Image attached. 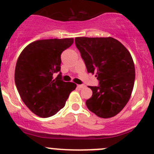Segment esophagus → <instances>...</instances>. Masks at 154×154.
<instances>
[{
    "label": "esophagus",
    "mask_w": 154,
    "mask_h": 154,
    "mask_svg": "<svg viewBox=\"0 0 154 154\" xmlns=\"http://www.w3.org/2000/svg\"><path fill=\"white\" fill-rule=\"evenodd\" d=\"M85 86H86L85 85H77V87H78L79 88H84Z\"/></svg>",
    "instance_id": "obj_1"
}]
</instances>
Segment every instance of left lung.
I'll return each mask as SVG.
<instances>
[{
  "label": "left lung",
  "instance_id": "1",
  "mask_svg": "<svg viewBox=\"0 0 154 154\" xmlns=\"http://www.w3.org/2000/svg\"><path fill=\"white\" fill-rule=\"evenodd\" d=\"M79 50L88 73H96L97 86H89L92 96L86 100L88 109L107 119L120 112L128 102L135 80V67L130 52L112 37H77Z\"/></svg>",
  "mask_w": 154,
  "mask_h": 154
}]
</instances>
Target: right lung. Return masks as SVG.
<instances>
[{
    "instance_id": "right-lung-1",
    "label": "right lung",
    "mask_w": 154,
    "mask_h": 154,
    "mask_svg": "<svg viewBox=\"0 0 154 154\" xmlns=\"http://www.w3.org/2000/svg\"><path fill=\"white\" fill-rule=\"evenodd\" d=\"M73 43L72 38L38 40L24 48L17 60L16 88L26 106L39 117L57 114L77 87L63 81L60 72L62 53ZM58 72L54 79L52 74Z\"/></svg>"
}]
</instances>
